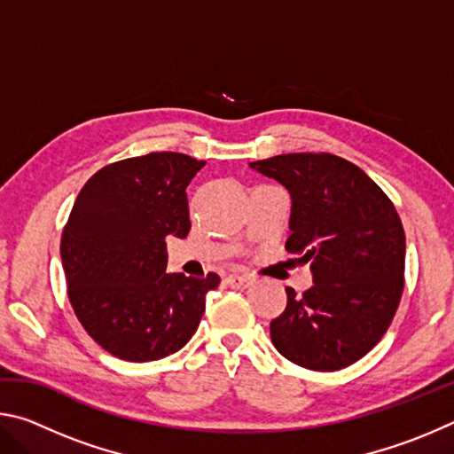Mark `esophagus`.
<instances>
[{"label": "esophagus", "instance_id": "34e87169", "mask_svg": "<svg viewBox=\"0 0 454 454\" xmlns=\"http://www.w3.org/2000/svg\"><path fill=\"white\" fill-rule=\"evenodd\" d=\"M252 282H254V278H252V276H248V274H230V276H226V284H228V286H232V288H248Z\"/></svg>", "mask_w": 454, "mask_h": 454}]
</instances>
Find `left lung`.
Returning <instances> with one entry per match:
<instances>
[{
  "instance_id": "obj_1",
  "label": "left lung",
  "mask_w": 454,
  "mask_h": 454,
  "mask_svg": "<svg viewBox=\"0 0 454 454\" xmlns=\"http://www.w3.org/2000/svg\"><path fill=\"white\" fill-rule=\"evenodd\" d=\"M290 192L286 250L310 264L314 286L270 322L284 358L310 371H340L376 347L404 288V230L388 196L348 160L280 153L250 162Z\"/></svg>"
}]
</instances>
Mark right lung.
I'll list each match as a JSON object with an SVG mask.
<instances>
[{
	"label": "right lung",
	"mask_w": 454,
	"mask_h": 454,
	"mask_svg": "<svg viewBox=\"0 0 454 454\" xmlns=\"http://www.w3.org/2000/svg\"><path fill=\"white\" fill-rule=\"evenodd\" d=\"M206 162L152 152L102 168L75 198L61 234L67 296L110 355L150 363L178 352L202 320L220 276L166 274V238H186V188Z\"/></svg>",
	"instance_id": "obj_1"
}]
</instances>
